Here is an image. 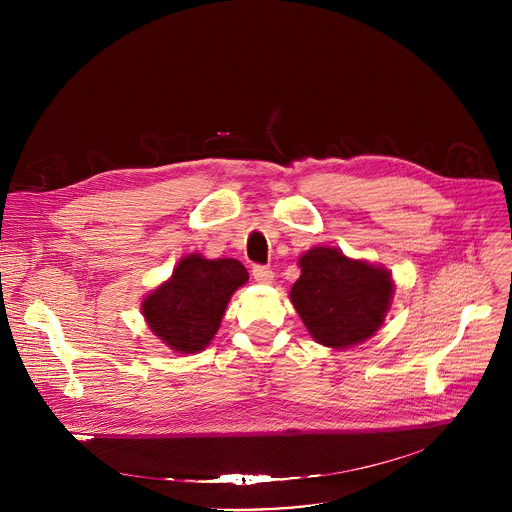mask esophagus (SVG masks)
<instances>
[{"instance_id":"1","label":"esophagus","mask_w":512,"mask_h":512,"mask_svg":"<svg viewBox=\"0 0 512 512\" xmlns=\"http://www.w3.org/2000/svg\"><path fill=\"white\" fill-rule=\"evenodd\" d=\"M251 273H253V279L259 281V283H271L273 277H275V273L265 265H253Z\"/></svg>"}]
</instances>
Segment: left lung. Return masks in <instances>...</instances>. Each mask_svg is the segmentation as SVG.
<instances>
[{
    "label": "left lung",
    "mask_w": 512,
    "mask_h": 512,
    "mask_svg": "<svg viewBox=\"0 0 512 512\" xmlns=\"http://www.w3.org/2000/svg\"><path fill=\"white\" fill-rule=\"evenodd\" d=\"M300 269L289 298L316 342L342 350L375 336L395 289L385 267L314 247L300 257Z\"/></svg>",
    "instance_id": "1"
}]
</instances>
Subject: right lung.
<instances>
[{"instance_id":"add662e5","label":"right lung","mask_w":512,"mask_h":512,"mask_svg":"<svg viewBox=\"0 0 512 512\" xmlns=\"http://www.w3.org/2000/svg\"><path fill=\"white\" fill-rule=\"evenodd\" d=\"M247 279L249 273L237 259L186 255L172 277L143 300V318L172 350L200 352L221 326L231 296Z\"/></svg>"}]
</instances>
